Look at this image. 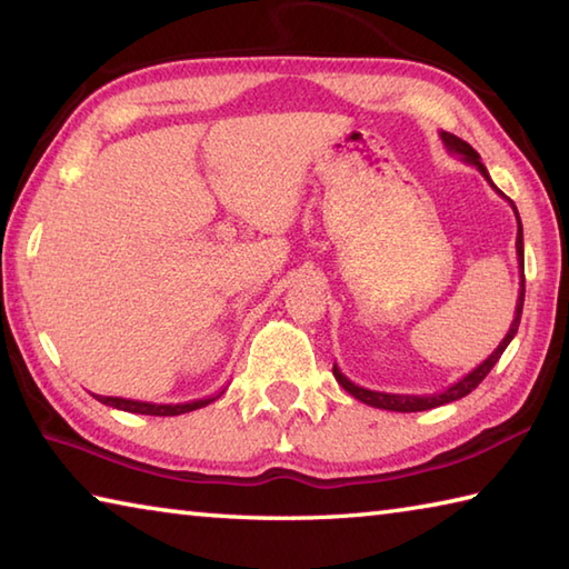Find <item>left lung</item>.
Segmentation results:
<instances>
[{
  "mask_svg": "<svg viewBox=\"0 0 569 569\" xmlns=\"http://www.w3.org/2000/svg\"><path fill=\"white\" fill-rule=\"evenodd\" d=\"M439 137H442V142H445V147H447V152L449 154H457V157H461L463 161H467V164H471V167H477L481 173H483V179L491 183L493 187V181H491V177H489V171H486V167L481 164V157H479V152L477 149H473L471 144H467L463 142V139H459L457 134H451V132H439ZM496 189V187H493ZM496 193H501L503 199L513 206V201L508 199V196L503 193V191H498L496 189ZM513 213H516V220H518V236H516V252H518V270H520V289H518V301H516V317H513V323H511V329H508V333L503 336V341L496 346V351L486 358L483 363H479L477 368L473 370H469L467 376L463 378H459L457 382H451V386L447 388V390H442V392H432V396H396V392H378V390H368V388H361V386H356V382H351L349 378H346L341 370H339V366L333 363V378L339 380V386L346 390V392H351V396L356 398V400H361V402H366V405H370V408H380V410H392V412H422V410H432V408H439V405H447V402H455V400H459V398H463V396H469V392L479 386V382L491 373V368L498 363V358L503 356V351H506V346L513 341V336L518 333V323H520V315H523V299H526V274H523V226H520V216H518V208L513 206Z\"/></svg>",
  "mask_w": 569,
  "mask_h": 569,
  "instance_id": "left-lung-1",
  "label": "left lung"
}]
</instances>
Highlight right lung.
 I'll use <instances>...</instances> for the list:
<instances>
[{
  "label": "right lung",
  "instance_id": "add662e5",
  "mask_svg": "<svg viewBox=\"0 0 569 569\" xmlns=\"http://www.w3.org/2000/svg\"><path fill=\"white\" fill-rule=\"evenodd\" d=\"M223 396V390L218 392V396H208L201 400H191V402H169V405H157V402H142V400H130V398H112V396H92L96 400H100L102 405H110V408H118L124 412H134V415H154V417H173V415H183V412H191V410H199L206 408L208 402L218 400Z\"/></svg>",
  "mask_w": 569,
  "mask_h": 569
}]
</instances>
